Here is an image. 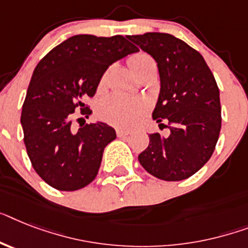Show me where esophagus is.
I'll return each mask as SVG.
<instances>
[{"instance_id":"esophagus-1","label":"esophagus","mask_w":248,"mask_h":248,"mask_svg":"<svg viewBox=\"0 0 248 248\" xmlns=\"http://www.w3.org/2000/svg\"><path fill=\"white\" fill-rule=\"evenodd\" d=\"M116 134H118V137L123 138V137H126L129 136V134H132V132H130V130H125V129H118V130H116Z\"/></svg>"}]
</instances>
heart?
<instances>
[{
	"label": "heart",
	"mask_w": 248,
	"mask_h": 248,
	"mask_svg": "<svg viewBox=\"0 0 248 248\" xmlns=\"http://www.w3.org/2000/svg\"><path fill=\"white\" fill-rule=\"evenodd\" d=\"M144 53H136L129 58L128 63L130 68L147 58ZM148 110V102L143 99L128 97V96L114 93L108 96L99 105V116L106 123L120 128H132L142 119L144 112Z\"/></svg>",
	"instance_id": "obj_1"
}]
</instances>
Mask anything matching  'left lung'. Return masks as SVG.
Instances as JSON below:
<instances>
[{"label":"left lung","mask_w":248,"mask_h":248,"mask_svg":"<svg viewBox=\"0 0 248 248\" xmlns=\"http://www.w3.org/2000/svg\"><path fill=\"white\" fill-rule=\"evenodd\" d=\"M157 63L161 81L153 119L169 136L149 134L138 156L147 172L165 181H180L198 172L212 157L219 138V89L202 55L166 32L126 36Z\"/></svg>","instance_id":"1"}]
</instances>
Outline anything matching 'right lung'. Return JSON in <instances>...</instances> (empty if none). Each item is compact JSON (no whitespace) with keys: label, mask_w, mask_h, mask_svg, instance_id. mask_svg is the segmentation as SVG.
<instances>
[{"label":"right lung","mask_w":248,"mask_h":248,"mask_svg":"<svg viewBox=\"0 0 248 248\" xmlns=\"http://www.w3.org/2000/svg\"><path fill=\"white\" fill-rule=\"evenodd\" d=\"M139 49L124 36L73 35L53 48L34 69L22 105L21 125L28 156L40 177L62 191H75L96 177L105 147L116 138L106 123L76 130L73 112L95 95L112 63Z\"/></svg>","instance_id":"1"}]
</instances>
